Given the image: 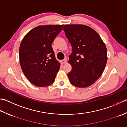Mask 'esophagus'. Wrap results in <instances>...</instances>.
<instances>
[{
    "label": "esophagus",
    "instance_id": "1",
    "mask_svg": "<svg viewBox=\"0 0 127 127\" xmlns=\"http://www.w3.org/2000/svg\"><path fill=\"white\" fill-rule=\"evenodd\" d=\"M62 63L63 64H65L66 63V59H64L62 61Z\"/></svg>",
    "mask_w": 127,
    "mask_h": 127
}]
</instances>
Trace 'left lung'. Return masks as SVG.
I'll return each mask as SVG.
<instances>
[{"mask_svg":"<svg viewBox=\"0 0 127 127\" xmlns=\"http://www.w3.org/2000/svg\"><path fill=\"white\" fill-rule=\"evenodd\" d=\"M63 30L72 47L69 63V81L78 88H86L100 78L107 61V49L100 35L84 25H66Z\"/></svg>","mask_w":127,"mask_h":127,"instance_id":"left-lung-1","label":"left lung"}]
</instances>
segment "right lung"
Returning <instances> with one entry per match:
<instances>
[{"label":"right lung","instance_id":"obj_1","mask_svg":"<svg viewBox=\"0 0 127 127\" xmlns=\"http://www.w3.org/2000/svg\"><path fill=\"white\" fill-rule=\"evenodd\" d=\"M63 25L39 26L27 33L19 48L22 70L27 79L38 87L51 85L61 64L56 60L52 43Z\"/></svg>","mask_w":127,"mask_h":127}]
</instances>
